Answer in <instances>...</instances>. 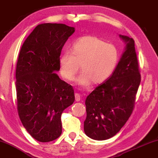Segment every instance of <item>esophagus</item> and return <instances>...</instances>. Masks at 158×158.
I'll return each mask as SVG.
<instances>
[{"label":"esophagus","mask_w":158,"mask_h":158,"mask_svg":"<svg viewBox=\"0 0 158 158\" xmlns=\"http://www.w3.org/2000/svg\"><path fill=\"white\" fill-rule=\"evenodd\" d=\"M75 99L77 102H79V101L81 100V98H80V95L79 94H77V93H76L75 94Z\"/></svg>","instance_id":"obj_1"}]
</instances>
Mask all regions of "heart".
Wrapping results in <instances>:
<instances>
[{"instance_id": "obj_1", "label": "heart", "mask_w": 158, "mask_h": 158, "mask_svg": "<svg viewBox=\"0 0 158 158\" xmlns=\"http://www.w3.org/2000/svg\"><path fill=\"white\" fill-rule=\"evenodd\" d=\"M120 54L115 45L94 36L78 39L72 45L71 53L66 51L59 59L60 74L68 81L73 80L80 69L82 73L76 84L86 87L93 84L102 83L115 71Z\"/></svg>"}]
</instances>
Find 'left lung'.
I'll return each mask as SVG.
<instances>
[{
    "label": "left lung",
    "mask_w": 158,
    "mask_h": 158,
    "mask_svg": "<svg viewBox=\"0 0 158 158\" xmlns=\"http://www.w3.org/2000/svg\"><path fill=\"white\" fill-rule=\"evenodd\" d=\"M124 51L112 76L87 96L85 133L96 140L116 135L130 117L140 82L132 38L119 35Z\"/></svg>",
    "instance_id": "1"
}]
</instances>
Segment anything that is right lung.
I'll return each instance as SVG.
<instances>
[{
	"label": "right lung",
	"mask_w": 158,
	"mask_h": 158,
	"mask_svg": "<svg viewBox=\"0 0 158 158\" xmlns=\"http://www.w3.org/2000/svg\"><path fill=\"white\" fill-rule=\"evenodd\" d=\"M74 31L75 28L65 24H39L20 49L15 84L18 115L37 141H52L60 136L61 115L75 100L73 87L56 73L62 47Z\"/></svg>",
	"instance_id": "obj_1"
}]
</instances>
